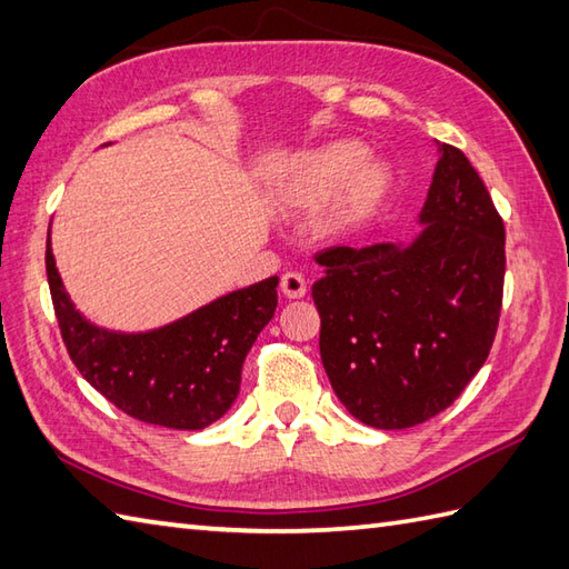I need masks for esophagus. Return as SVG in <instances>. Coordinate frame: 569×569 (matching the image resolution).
<instances>
[{"instance_id":"esophagus-1","label":"esophagus","mask_w":569,"mask_h":569,"mask_svg":"<svg viewBox=\"0 0 569 569\" xmlns=\"http://www.w3.org/2000/svg\"><path fill=\"white\" fill-rule=\"evenodd\" d=\"M281 291H283L286 298H303V296L308 293L306 278L300 276V273H296V271L283 273V278H281Z\"/></svg>"}]
</instances>
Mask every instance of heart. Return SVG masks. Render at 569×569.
<instances>
[{
	"label": "heart",
	"mask_w": 569,
	"mask_h": 569,
	"mask_svg": "<svg viewBox=\"0 0 569 569\" xmlns=\"http://www.w3.org/2000/svg\"><path fill=\"white\" fill-rule=\"evenodd\" d=\"M365 159L367 147L359 141H337L300 156L276 190L278 208L291 217H303L332 194L320 214L322 232L342 234L361 224L379 208L391 186L389 168Z\"/></svg>",
	"instance_id": "b5f03b06"
}]
</instances>
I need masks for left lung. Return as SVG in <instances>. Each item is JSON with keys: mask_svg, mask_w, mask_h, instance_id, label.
<instances>
[{"mask_svg": "<svg viewBox=\"0 0 569 569\" xmlns=\"http://www.w3.org/2000/svg\"><path fill=\"white\" fill-rule=\"evenodd\" d=\"M420 237L410 247L320 251L312 300L320 357L357 420L403 430L450 408L493 345L506 229L467 156L440 143Z\"/></svg>", "mask_w": 569, "mask_h": 569, "instance_id": "left-lung-1", "label": "left lung"}]
</instances>
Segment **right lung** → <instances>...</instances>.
Returning <instances> with one entry per match:
<instances>
[{
    "label": "right lung",
    "instance_id": "add662e5",
    "mask_svg": "<svg viewBox=\"0 0 569 569\" xmlns=\"http://www.w3.org/2000/svg\"><path fill=\"white\" fill-rule=\"evenodd\" d=\"M46 273L72 365L127 416L173 430H202L227 413L249 349L278 303V276H271L161 330L122 335L94 328L72 308L51 253V232Z\"/></svg>",
    "mask_w": 569,
    "mask_h": 569
}]
</instances>
